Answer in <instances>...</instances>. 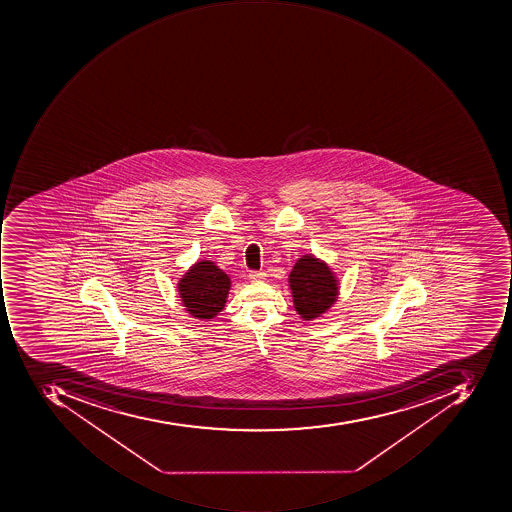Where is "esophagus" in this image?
Wrapping results in <instances>:
<instances>
[{"label": "esophagus", "mask_w": 512, "mask_h": 512, "mask_svg": "<svg viewBox=\"0 0 512 512\" xmlns=\"http://www.w3.org/2000/svg\"><path fill=\"white\" fill-rule=\"evenodd\" d=\"M249 278L252 281H263L266 278V274L264 272L251 271L249 272Z\"/></svg>", "instance_id": "1"}]
</instances>
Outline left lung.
<instances>
[{"label": "left lung", "mask_w": 512, "mask_h": 512, "mask_svg": "<svg viewBox=\"0 0 512 512\" xmlns=\"http://www.w3.org/2000/svg\"><path fill=\"white\" fill-rule=\"evenodd\" d=\"M288 283L295 311L304 321L317 320L340 295V281L331 266L312 254L295 261Z\"/></svg>", "instance_id": "8db88e82"}]
</instances>
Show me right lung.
I'll return each instance as SVG.
<instances>
[{"mask_svg":"<svg viewBox=\"0 0 512 512\" xmlns=\"http://www.w3.org/2000/svg\"><path fill=\"white\" fill-rule=\"evenodd\" d=\"M231 277L212 260L195 261L177 283L184 311L197 320L211 321L224 309Z\"/></svg>","mask_w":512,"mask_h":512,"instance_id":"add662e5","label":"right lung"}]
</instances>
